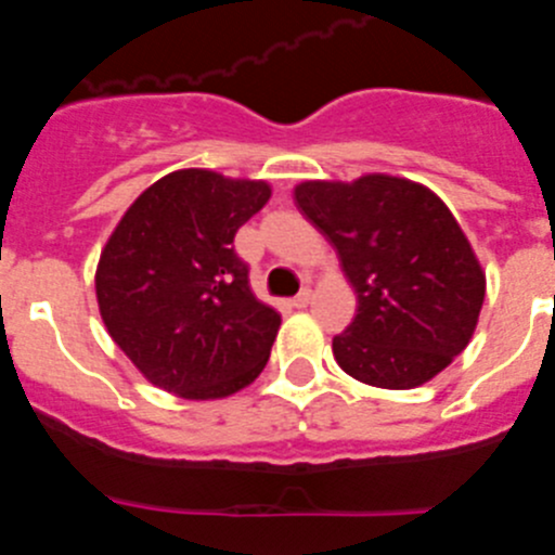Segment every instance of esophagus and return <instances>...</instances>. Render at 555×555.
<instances>
[{"mask_svg":"<svg viewBox=\"0 0 555 555\" xmlns=\"http://www.w3.org/2000/svg\"><path fill=\"white\" fill-rule=\"evenodd\" d=\"M311 297H313L311 288H302V292L297 294V297H294V300H292V306H294V308H306L308 302H311Z\"/></svg>","mask_w":555,"mask_h":555,"instance_id":"34e87169","label":"esophagus"}]
</instances>
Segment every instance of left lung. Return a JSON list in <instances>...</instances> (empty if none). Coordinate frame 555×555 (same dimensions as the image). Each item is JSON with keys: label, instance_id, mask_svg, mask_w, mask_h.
Masks as SVG:
<instances>
[{"label": "left lung", "instance_id": "8db88e82", "mask_svg": "<svg viewBox=\"0 0 555 555\" xmlns=\"http://www.w3.org/2000/svg\"><path fill=\"white\" fill-rule=\"evenodd\" d=\"M308 222L336 247L358 297L333 336L338 366L361 384H428L473 338L487 278L467 235L434 191L405 178L308 180L294 189Z\"/></svg>", "mask_w": 555, "mask_h": 555}]
</instances>
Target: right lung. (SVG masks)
Returning a JSON list of instances; mask_svg holds the SVG:
<instances>
[{"instance_id":"add662e5","label":"right lung","mask_w":555,"mask_h":555,"mask_svg":"<svg viewBox=\"0 0 555 555\" xmlns=\"http://www.w3.org/2000/svg\"><path fill=\"white\" fill-rule=\"evenodd\" d=\"M269 197L263 180L180 169L116 224L96 267V300L113 341L150 384L217 400L261 375L281 313L255 300L233 238Z\"/></svg>"}]
</instances>
